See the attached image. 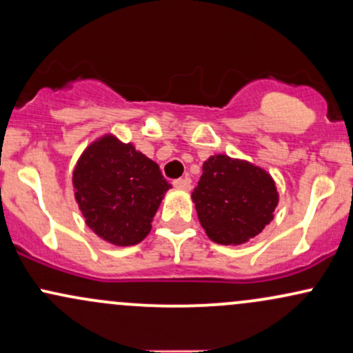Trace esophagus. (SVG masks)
I'll return each mask as SVG.
<instances>
[{"label": "esophagus", "mask_w": 353, "mask_h": 353, "mask_svg": "<svg viewBox=\"0 0 353 353\" xmlns=\"http://www.w3.org/2000/svg\"><path fill=\"white\" fill-rule=\"evenodd\" d=\"M172 185L179 190H189L190 189V181L185 177V179H176L172 181Z\"/></svg>", "instance_id": "34e87169"}]
</instances>
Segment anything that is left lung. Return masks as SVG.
<instances>
[{
    "label": "left lung",
    "mask_w": 353,
    "mask_h": 353,
    "mask_svg": "<svg viewBox=\"0 0 353 353\" xmlns=\"http://www.w3.org/2000/svg\"><path fill=\"white\" fill-rule=\"evenodd\" d=\"M197 217L210 241L244 244L274 219L279 192L270 174L225 154L210 156L192 192Z\"/></svg>",
    "instance_id": "8db88e82"
}]
</instances>
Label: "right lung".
Returning a JSON list of instances; mask_svg holds the SVG:
<instances>
[{"mask_svg": "<svg viewBox=\"0 0 353 353\" xmlns=\"http://www.w3.org/2000/svg\"><path fill=\"white\" fill-rule=\"evenodd\" d=\"M74 197L88 228L114 245L139 244L171 184L159 165L106 134L81 154L72 171Z\"/></svg>", "mask_w": 353, "mask_h": 353, "instance_id": "add662e5", "label": "right lung"}]
</instances>
